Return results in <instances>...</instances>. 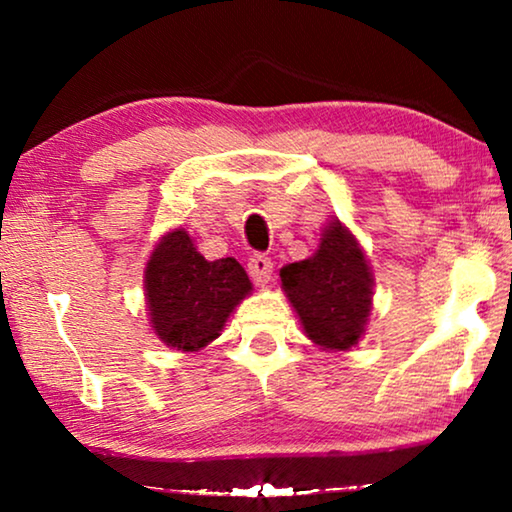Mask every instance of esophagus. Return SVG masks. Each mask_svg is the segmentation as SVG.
<instances>
[{
	"mask_svg": "<svg viewBox=\"0 0 512 512\" xmlns=\"http://www.w3.org/2000/svg\"><path fill=\"white\" fill-rule=\"evenodd\" d=\"M249 275H251V279H254V282H261V284L270 282V277H272V261H270V258L261 256V254L251 256L249 258Z\"/></svg>",
	"mask_w": 512,
	"mask_h": 512,
	"instance_id": "34e87169",
	"label": "esophagus"
}]
</instances>
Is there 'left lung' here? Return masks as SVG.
Returning <instances> with one entry per match:
<instances>
[{
    "label": "left lung",
    "instance_id": "left-lung-1",
    "mask_svg": "<svg viewBox=\"0 0 512 512\" xmlns=\"http://www.w3.org/2000/svg\"><path fill=\"white\" fill-rule=\"evenodd\" d=\"M282 291L307 340L324 352H349L366 335L375 277L366 251L340 219L321 230L310 258L279 270Z\"/></svg>",
    "mask_w": 512,
    "mask_h": 512
}]
</instances>
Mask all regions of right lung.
<instances>
[{"label":"right lung","instance_id":"obj_1","mask_svg":"<svg viewBox=\"0 0 512 512\" xmlns=\"http://www.w3.org/2000/svg\"><path fill=\"white\" fill-rule=\"evenodd\" d=\"M251 289L249 275L235 258L207 261L186 228L160 237L144 268L151 331L177 352H200L219 338Z\"/></svg>","mask_w":512,"mask_h":512}]
</instances>
